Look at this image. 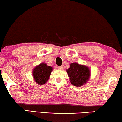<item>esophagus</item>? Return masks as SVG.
<instances>
[{"label": "esophagus", "mask_w": 122, "mask_h": 122, "mask_svg": "<svg viewBox=\"0 0 122 122\" xmlns=\"http://www.w3.org/2000/svg\"><path fill=\"white\" fill-rule=\"evenodd\" d=\"M58 68V69H59V70H62V69H63V67L62 66H59Z\"/></svg>", "instance_id": "obj_1"}]
</instances>
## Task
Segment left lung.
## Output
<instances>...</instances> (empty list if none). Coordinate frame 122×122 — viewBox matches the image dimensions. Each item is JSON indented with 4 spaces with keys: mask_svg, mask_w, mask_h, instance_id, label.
<instances>
[{
    "mask_svg": "<svg viewBox=\"0 0 122 122\" xmlns=\"http://www.w3.org/2000/svg\"><path fill=\"white\" fill-rule=\"evenodd\" d=\"M66 71L71 84L77 87H80L86 83L90 76L89 68L77 63H71L70 68Z\"/></svg>",
    "mask_w": 122,
    "mask_h": 122,
    "instance_id": "1",
    "label": "left lung"
}]
</instances>
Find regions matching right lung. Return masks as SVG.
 <instances>
[{
	"mask_svg": "<svg viewBox=\"0 0 122 122\" xmlns=\"http://www.w3.org/2000/svg\"><path fill=\"white\" fill-rule=\"evenodd\" d=\"M52 71V68L45 63H41L33 71V75L35 82L39 85H43L48 80Z\"/></svg>",
	"mask_w": 122,
	"mask_h": 122,
	"instance_id": "obj_1",
	"label": "right lung"
}]
</instances>
